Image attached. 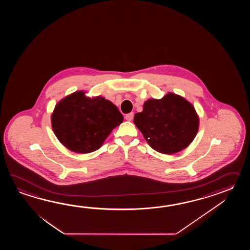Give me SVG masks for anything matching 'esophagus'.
I'll return each mask as SVG.
<instances>
[{
    "mask_svg": "<svg viewBox=\"0 0 250 250\" xmlns=\"http://www.w3.org/2000/svg\"><path fill=\"white\" fill-rule=\"evenodd\" d=\"M133 117H134V113H133V112H130V113H127V114H126L125 119L127 120V122H131L133 120Z\"/></svg>",
    "mask_w": 250,
    "mask_h": 250,
    "instance_id": "34e87169",
    "label": "esophagus"
}]
</instances>
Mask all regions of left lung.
I'll list each match as a JSON object with an SVG mask.
<instances>
[{"label": "left lung", "instance_id": "obj_1", "mask_svg": "<svg viewBox=\"0 0 250 250\" xmlns=\"http://www.w3.org/2000/svg\"><path fill=\"white\" fill-rule=\"evenodd\" d=\"M134 123L152 148L170 154L188 147L197 136L199 118L184 97L169 92L161 99H148Z\"/></svg>", "mask_w": 250, "mask_h": 250}]
</instances>
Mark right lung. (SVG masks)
<instances>
[{
  "label": "right lung",
  "instance_id": "add662e5",
  "mask_svg": "<svg viewBox=\"0 0 250 250\" xmlns=\"http://www.w3.org/2000/svg\"><path fill=\"white\" fill-rule=\"evenodd\" d=\"M123 122V114L112 102L103 96H86L82 90L59 101L51 116L59 141L79 154L100 148L112 129Z\"/></svg>",
  "mask_w": 250,
  "mask_h": 250
}]
</instances>
